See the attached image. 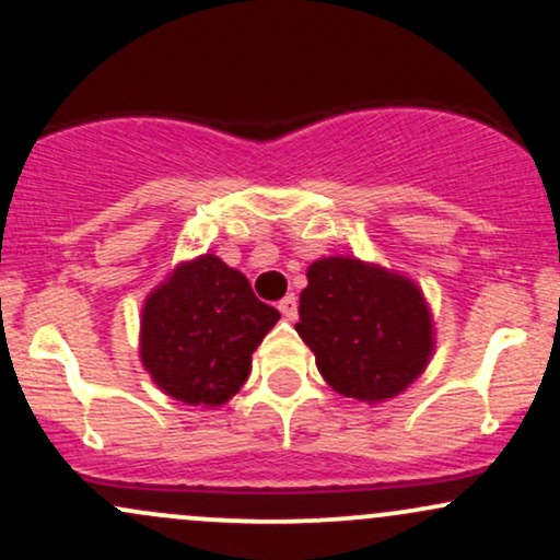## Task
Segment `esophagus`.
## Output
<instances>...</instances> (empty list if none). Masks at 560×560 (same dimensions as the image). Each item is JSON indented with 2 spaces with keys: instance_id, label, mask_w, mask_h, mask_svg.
Instances as JSON below:
<instances>
[{
  "instance_id": "obj_1",
  "label": "esophagus",
  "mask_w": 560,
  "mask_h": 560,
  "mask_svg": "<svg viewBox=\"0 0 560 560\" xmlns=\"http://www.w3.org/2000/svg\"><path fill=\"white\" fill-rule=\"evenodd\" d=\"M279 311L287 320L298 318V298H294V294H287V298L279 302Z\"/></svg>"
}]
</instances>
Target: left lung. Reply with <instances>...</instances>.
<instances>
[{"instance_id": "1", "label": "left lung", "mask_w": 560, "mask_h": 560, "mask_svg": "<svg viewBox=\"0 0 560 560\" xmlns=\"http://www.w3.org/2000/svg\"><path fill=\"white\" fill-rule=\"evenodd\" d=\"M294 329L331 389L371 405L410 387L434 352L432 313L416 281L358 258L311 262Z\"/></svg>"}]
</instances>
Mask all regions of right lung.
I'll return each mask as SVG.
<instances>
[{
    "instance_id": "1",
    "label": "right lung",
    "mask_w": 560,
    "mask_h": 560,
    "mask_svg": "<svg viewBox=\"0 0 560 560\" xmlns=\"http://www.w3.org/2000/svg\"><path fill=\"white\" fill-rule=\"evenodd\" d=\"M279 318L255 298L247 276L199 255L144 300L139 358L165 395L218 408L247 382L253 352Z\"/></svg>"
}]
</instances>
